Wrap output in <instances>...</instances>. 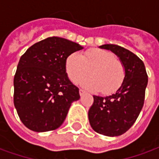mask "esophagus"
<instances>
[{
    "label": "esophagus",
    "mask_w": 159,
    "mask_h": 159,
    "mask_svg": "<svg viewBox=\"0 0 159 159\" xmlns=\"http://www.w3.org/2000/svg\"><path fill=\"white\" fill-rule=\"evenodd\" d=\"M79 93L81 96H83V95H84V94L86 93V91L83 89H79Z\"/></svg>",
    "instance_id": "1"
}]
</instances>
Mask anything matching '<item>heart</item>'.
I'll list each match as a JSON object with an SVG mask.
<instances>
[{
	"mask_svg": "<svg viewBox=\"0 0 159 159\" xmlns=\"http://www.w3.org/2000/svg\"><path fill=\"white\" fill-rule=\"evenodd\" d=\"M66 70L69 79L74 83L90 76L82 83L88 89L99 91L103 94L116 92L125 79L126 70L123 63L113 52L105 49L92 48L81 55L70 54L66 61Z\"/></svg>",
	"mask_w": 159,
	"mask_h": 159,
	"instance_id": "b5f03b06",
	"label": "heart"
}]
</instances>
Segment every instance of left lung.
Listing matches in <instances>:
<instances>
[{"label":"left lung","mask_w":159,"mask_h":159,"mask_svg":"<svg viewBox=\"0 0 159 159\" xmlns=\"http://www.w3.org/2000/svg\"><path fill=\"white\" fill-rule=\"evenodd\" d=\"M119 57L126 70L125 79L117 92L110 96L93 95L89 111L91 127L107 136H118L129 129L142 109L148 76L143 61L129 50L115 44H105Z\"/></svg>","instance_id":"8db88e82"}]
</instances>
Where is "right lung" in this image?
Listing matches in <instances>:
<instances>
[{"instance_id": "add662e5", "label": "right lung", "mask_w": 159, "mask_h": 159, "mask_svg": "<svg viewBox=\"0 0 159 159\" xmlns=\"http://www.w3.org/2000/svg\"><path fill=\"white\" fill-rule=\"evenodd\" d=\"M83 49L78 43L52 36L36 42L19 59L13 86V103L25 126L36 132L58 129L79 89L68 78L67 57Z\"/></svg>"}]
</instances>
